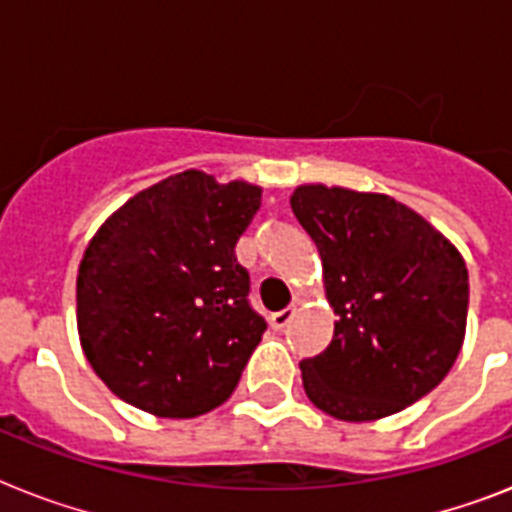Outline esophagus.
I'll return each mask as SVG.
<instances>
[{
    "instance_id": "obj_1",
    "label": "esophagus",
    "mask_w": 512,
    "mask_h": 512,
    "mask_svg": "<svg viewBox=\"0 0 512 512\" xmlns=\"http://www.w3.org/2000/svg\"><path fill=\"white\" fill-rule=\"evenodd\" d=\"M292 319H295V308H287V311L273 313L271 327L276 329V332H281V329H287L289 324H292Z\"/></svg>"
}]
</instances>
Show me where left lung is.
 I'll use <instances>...</instances> for the list:
<instances>
[{
    "instance_id": "1",
    "label": "left lung",
    "mask_w": 512,
    "mask_h": 512,
    "mask_svg": "<svg viewBox=\"0 0 512 512\" xmlns=\"http://www.w3.org/2000/svg\"><path fill=\"white\" fill-rule=\"evenodd\" d=\"M292 212L319 249L335 335L305 358L311 404L372 422L428 396L454 366L468 324L460 249L388 193L305 183Z\"/></svg>"
}]
</instances>
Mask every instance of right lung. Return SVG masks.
<instances>
[{"label": "right lung", "instance_id": "add662e5", "mask_svg": "<svg viewBox=\"0 0 512 512\" xmlns=\"http://www.w3.org/2000/svg\"><path fill=\"white\" fill-rule=\"evenodd\" d=\"M260 199V185L185 170L100 225L79 263L76 329L114 396L170 420L231 396L265 332L233 255Z\"/></svg>", "mask_w": 512, "mask_h": 512}]
</instances>
